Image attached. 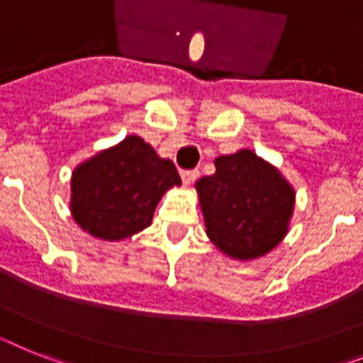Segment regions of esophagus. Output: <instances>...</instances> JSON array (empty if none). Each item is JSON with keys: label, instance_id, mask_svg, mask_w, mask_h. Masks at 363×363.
Returning <instances> with one entry per match:
<instances>
[{"label": "esophagus", "instance_id": "34e87169", "mask_svg": "<svg viewBox=\"0 0 363 363\" xmlns=\"http://www.w3.org/2000/svg\"><path fill=\"white\" fill-rule=\"evenodd\" d=\"M197 177H199V169H182L181 172V179L184 184H191Z\"/></svg>", "mask_w": 363, "mask_h": 363}]
</instances>
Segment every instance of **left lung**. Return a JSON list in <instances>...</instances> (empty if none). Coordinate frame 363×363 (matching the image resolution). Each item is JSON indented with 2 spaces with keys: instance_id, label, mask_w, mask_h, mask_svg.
Masks as SVG:
<instances>
[{
  "instance_id": "1",
  "label": "left lung",
  "mask_w": 363,
  "mask_h": 363,
  "mask_svg": "<svg viewBox=\"0 0 363 363\" xmlns=\"http://www.w3.org/2000/svg\"><path fill=\"white\" fill-rule=\"evenodd\" d=\"M196 188L206 234L228 257H262L288 233L294 190L249 149L216 158V173L199 179Z\"/></svg>"
}]
</instances>
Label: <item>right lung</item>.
I'll list each match as a JSON object with an SVG mask.
<instances>
[{
  "label": "right lung",
  "mask_w": 363,
  "mask_h": 363,
  "mask_svg": "<svg viewBox=\"0 0 363 363\" xmlns=\"http://www.w3.org/2000/svg\"><path fill=\"white\" fill-rule=\"evenodd\" d=\"M181 184L172 160L138 136L96 155L73 172L72 214L96 238L123 240L151 225L164 191Z\"/></svg>",
  "instance_id": "obj_1"
}]
</instances>
